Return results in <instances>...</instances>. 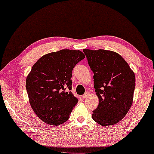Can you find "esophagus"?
I'll use <instances>...</instances> for the list:
<instances>
[{
  "mask_svg": "<svg viewBox=\"0 0 154 154\" xmlns=\"http://www.w3.org/2000/svg\"><path fill=\"white\" fill-rule=\"evenodd\" d=\"M88 95H89V93L86 92L84 95H82V98H83V99H86V98L88 97Z\"/></svg>",
  "mask_w": 154,
  "mask_h": 154,
  "instance_id": "obj_1",
  "label": "esophagus"
}]
</instances>
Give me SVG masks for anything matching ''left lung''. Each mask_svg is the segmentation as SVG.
<instances>
[{"label":"left lung","mask_w":154,"mask_h":154,"mask_svg":"<svg viewBox=\"0 0 154 154\" xmlns=\"http://www.w3.org/2000/svg\"><path fill=\"white\" fill-rule=\"evenodd\" d=\"M88 64L94 72L99 104L92 118L102 126L120 122L131 107L135 89V75L124 59L115 52L85 49Z\"/></svg>","instance_id":"left-lung-1"}]
</instances>
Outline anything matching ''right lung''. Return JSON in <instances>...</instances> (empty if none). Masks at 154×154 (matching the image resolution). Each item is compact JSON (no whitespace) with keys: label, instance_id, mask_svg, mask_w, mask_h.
<instances>
[{"label":"right lung","instance_id":"obj_1","mask_svg":"<svg viewBox=\"0 0 154 154\" xmlns=\"http://www.w3.org/2000/svg\"><path fill=\"white\" fill-rule=\"evenodd\" d=\"M85 57L80 50H61L45 54L32 66L26 91L32 110L47 124L57 126L69 119L79 101L70 91L72 70Z\"/></svg>","mask_w":154,"mask_h":154}]
</instances>
